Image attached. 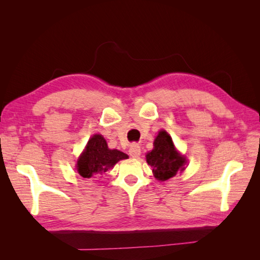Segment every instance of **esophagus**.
Segmentation results:
<instances>
[{"instance_id": "1", "label": "esophagus", "mask_w": 260, "mask_h": 260, "mask_svg": "<svg viewBox=\"0 0 260 260\" xmlns=\"http://www.w3.org/2000/svg\"><path fill=\"white\" fill-rule=\"evenodd\" d=\"M129 154L131 157H139L141 155V146L137 143H133L130 146Z\"/></svg>"}]
</instances>
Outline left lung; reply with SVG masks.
<instances>
[{"label": "left lung", "mask_w": 260, "mask_h": 260, "mask_svg": "<svg viewBox=\"0 0 260 260\" xmlns=\"http://www.w3.org/2000/svg\"><path fill=\"white\" fill-rule=\"evenodd\" d=\"M146 161L153 167L154 177L166 181L184 169L185 158L178 154L166 131H160L154 141V148L146 155Z\"/></svg>", "instance_id": "obj_1"}]
</instances>
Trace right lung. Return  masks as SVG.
I'll list each match as a JSON object with an SVG mask.
<instances>
[{
    "instance_id": "right-lung-1",
    "label": "right lung",
    "mask_w": 260,
    "mask_h": 260,
    "mask_svg": "<svg viewBox=\"0 0 260 260\" xmlns=\"http://www.w3.org/2000/svg\"><path fill=\"white\" fill-rule=\"evenodd\" d=\"M128 158V155L117 149H109L105 139L101 135L93 136L85 147L84 153L77 162V169L83 178L103 175L116 162Z\"/></svg>"
}]
</instances>
